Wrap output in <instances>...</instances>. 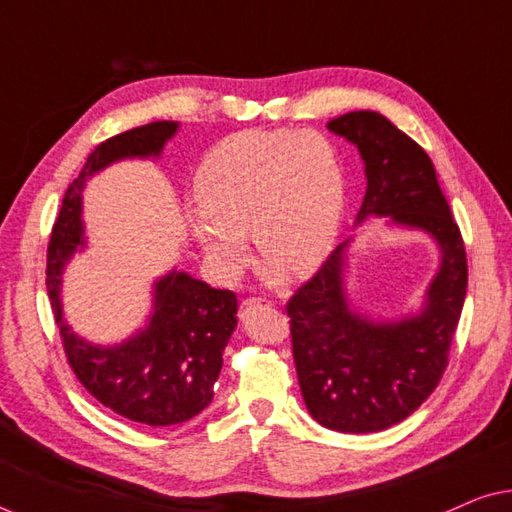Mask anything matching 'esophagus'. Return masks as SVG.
I'll return each mask as SVG.
<instances>
[{"label": "esophagus", "mask_w": 512, "mask_h": 512, "mask_svg": "<svg viewBox=\"0 0 512 512\" xmlns=\"http://www.w3.org/2000/svg\"><path fill=\"white\" fill-rule=\"evenodd\" d=\"M258 307H270V300L268 298H247V300H242V305H240V319L244 321L249 317L251 312H256Z\"/></svg>", "instance_id": "esophagus-1"}]
</instances>
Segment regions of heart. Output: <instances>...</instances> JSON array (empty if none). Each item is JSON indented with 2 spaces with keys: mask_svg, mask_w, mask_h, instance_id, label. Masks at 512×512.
<instances>
[{
  "mask_svg": "<svg viewBox=\"0 0 512 512\" xmlns=\"http://www.w3.org/2000/svg\"><path fill=\"white\" fill-rule=\"evenodd\" d=\"M193 198V240L219 277L233 279L249 263L242 233L270 258L272 279L284 268L310 275L338 240L345 177L333 144L317 132L249 130L200 160Z\"/></svg>",
  "mask_w": 512,
  "mask_h": 512,
  "instance_id": "heart-1",
  "label": "heart"
}]
</instances>
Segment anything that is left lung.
Instances as JSON below:
<instances>
[{
	"instance_id": "8db88e82",
	"label": "left lung",
	"mask_w": 512,
	"mask_h": 512,
	"mask_svg": "<svg viewBox=\"0 0 512 512\" xmlns=\"http://www.w3.org/2000/svg\"><path fill=\"white\" fill-rule=\"evenodd\" d=\"M328 130L359 149L366 170L356 226L373 216L387 219L426 233L440 249V265L415 314L373 319L349 303L345 268L352 240L286 305L310 415L340 433H375L410 417L438 387L466 298V251L422 146L377 111H349Z\"/></svg>"
}]
</instances>
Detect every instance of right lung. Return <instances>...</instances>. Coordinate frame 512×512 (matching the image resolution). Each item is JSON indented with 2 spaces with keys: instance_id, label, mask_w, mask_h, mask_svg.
I'll use <instances>...</instances> for the list:
<instances>
[{
  "instance_id": "1",
  "label": "right lung",
  "mask_w": 512,
  "mask_h": 512,
  "mask_svg": "<svg viewBox=\"0 0 512 512\" xmlns=\"http://www.w3.org/2000/svg\"><path fill=\"white\" fill-rule=\"evenodd\" d=\"M177 130V121H156L97 146L69 184L48 244V298L69 366L102 405L146 426L188 422L212 403L223 349L237 326L235 293L172 270L153 282L151 314L137 333L116 345H95L62 317V272L76 251L86 249L81 219L86 181L118 160L158 158Z\"/></svg>"
}]
</instances>
